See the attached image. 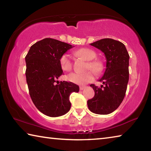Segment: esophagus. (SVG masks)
<instances>
[{
	"mask_svg": "<svg viewBox=\"0 0 151 151\" xmlns=\"http://www.w3.org/2000/svg\"><path fill=\"white\" fill-rule=\"evenodd\" d=\"M86 88V86H80V90L81 91H83L84 88Z\"/></svg>",
	"mask_w": 151,
	"mask_h": 151,
	"instance_id": "obj_1",
	"label": "esophagus"
}]
</instances>
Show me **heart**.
<instances>
[{"label":"heart","instance_id":"1","mask_svg":"<svg viewBox=\"0 0 151 151\" xmlns=\"http://www.w3.org/2000/svg\"><path fill=\"white\" fill-rule=\"evenodd\" d=\"M75 54L85 60L88 61L87 69L91 68L96 74L100 73L103 69V63L100 60L94 59L96 57V52L88 48H82L75 51ZM60 65L62 69L65 71H70L72 69L73 63L70 56L68 53L61 56L60 58ZM94 73L92 71L86 73H73L68 76V81L77 85H84L91 83L94 80Z\"/></svg>","mask_w":151,"mask_h":151}]
</instances>
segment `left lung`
Instances as JSON below:
<instances>
[{
    "label": "left lung",
    "instance_id": "8db88e82",
    "mask_svg": "<svg viewBox=\"0 0 151 151\" xmlns=\"http://www.w3.org/2000/svg\"><path fill=\"white\" fill-rule=\"evenodd\" d=\"M91 45L104 53L106 63L104 75L99 80L104 86L91 85L94 96L87 101V105L94 113L108 114L115 111L124 98L129 78V55L123 43L112 39L99 40Z\"/></svg>",
    "mask_w": 151,
    "mask_h": 151
}]
</instances>
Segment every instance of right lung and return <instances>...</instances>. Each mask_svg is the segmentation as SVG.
I'll use <instances>...</instances> for the list:
<instances>
[{
	"label": "right lung",
	"instance_id": "right-lung-1",
	"mask_svg": "<svg viewBox=\"0 0 151 151\" xmlns=\"http://www.w3.org/2000/svg\"><path fill=\"white\" fill-rule=\"evenodd\" d=\"M73 47L66 42L46 38L32 45L25 57L30 98L45 115L57 117L67 113L71 106L70 94L79 91L76 84L58 81L63 75L60 58Z\"/></svg>",
	"mask_w": 151,
	"mask_h": 151
}]
</instances>
